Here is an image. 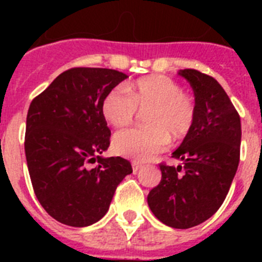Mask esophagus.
Listing matches in <instances>:
<instances>
[{"mask_svg": "<svg viewBox=\"0 0 262 262\" xmlns=\"http://www.w3.org/2000/svg\"><path fill=\"white\" fill-rule=\"evenodd\" d=\"M140 168H142V164L139 163V161H133V170H134V172H138Z\"/></svg>", "mask_w": 262, "mask_h": 262, "instance_id": "obj_1", "label": "esophagus"}]
</instances>
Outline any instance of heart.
<instances>
[{
    "label": "heart",
    "mask_w": 262,
    "mask_h": 262,
    "mask_svg": "<svg viewBox=\"0 0 262 262\" xmlns=\"http://www.w3.org/2000/svg\"><path fill=\"white\" fill-rule=\"evenodd\" d=\"M138 110H147L148 127L120 131L113 148L118 155L145 161L164 151L173 140L186 138L195 122L193 97L184 92L173 78L163 75L147 76L133 84L110 89L101 102V113L108 124L123 128L133 123Z\"/></svg>",
    "instance_id": "1"
}]
</instances>
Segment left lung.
Instances as JSON below:
<instances>
[{
    "mask_svg": "<svg viewBox=\"0 0 262 262\" xmlns=\"http://www.w3.org/2000/svg\"><path fill=\"white\" fill-rule=\"evenodd\" d=\"M178 75L194 90L195 122L172 155L182 165L160 163L161 181L147 201L160 222L186 230L211 217L226 200L239 165L242 123L214 77L195 69H182Z\"/></svg>",
    "mask_w": 262,
    "mask_h": 262,
    "instance_id": "left-lung-1",
    "label": "left lung"
}]
</instances>
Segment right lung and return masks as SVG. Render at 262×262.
Segmentation results:
<instances>
[{
  "instance_id": "1",
  "label": "right lung",
  "mask_w": 262,
  "mask_h": 262,
  "mask_svg": "<svg viewBox=\"0 0 262 262\" xmlns=\"http://www.w3.org/2000/svg\"><path fill=\"white\" fill-rule=\"evenodd\" d=\"M126 78L114 69L71 68L30 103L25 152L32 189L60 223L85 227L98 222L118 185L133 173L128 160L99 156L111 136L101 102Z\"/></svg>"
}]
</instances>
